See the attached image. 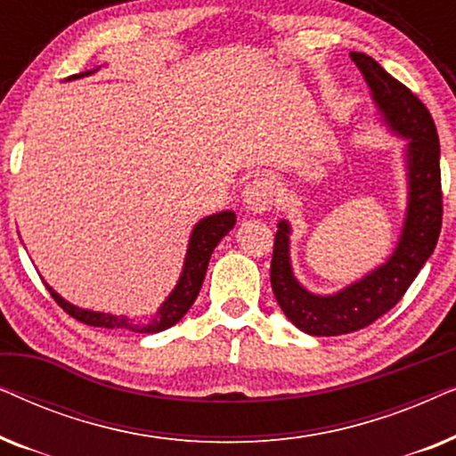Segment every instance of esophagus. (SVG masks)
I'll return each mask as SVG.
<instances>
[{"label": "esophagus", "mask_w": 456, "mask_h": 456, "mask_svg": "<svg viewBox=\"0 0 456 456\" xmlns=\"http://www.w3.org/2000/svg\"><path fill=\"white\" fill-rule=\"evenodd\" d=\"M273 201H276V186H273L270 178H255L242 189V203H245L247 209L255 211V214L270 209Z\"/></svg>", "instance_id": "1"}]
</instances>
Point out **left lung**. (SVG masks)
<instances>
[{
  "mask_svg": "<svg viewBox=\"0 0 456 456\" xmlns=\"http://www.w3.org/2000/svg\"><path fill=\"white\" fill-rule=\"evenodd\" d=\"M376 105L378 120L404 141L407 209L395 251L382 265L332 295L305 289L290 261L289 220L278 222L272 255V290L284 315L309 336H340L370 326L401 301L432 257L442 228L440 142L426 105L370 55L351 52Z\"/></svg>",
  "mask_w": 456,
  "mask_h": 456,
  "instance_id": "1",
  "label": "left lung"
}]
</instances>
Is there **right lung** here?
<instances>
[{
    "label": "right lung",
    "instance_id": "add662e5",
    "mask_svg": "<svg viewBox=\"0 0 456 456\" xmlns=\"http://www.w3.org/2000/svg\"><path fill=\"white\" fill-rule=\"evenodd\" d=\"M99 68H93V70L80 72V74H72L66 80H77L83 77H89V74L97 72ZM236 224V214L234 211H220V214H211L208 217H201L195 226H192V232L189 236V245H186V255H184V264H183V272H180V278L176 286H174L170 295L166 297V301L159 305L155 315L149 322H136L128 315H114V314H105V311H93V309H83L78 305H72L70 301H66L64 297L58 295L52 286L45 284L52 297L55 298V303L60 305L66 314H70L74 320L86 323V326H95V328H118V330H128V332H139V334H155L161 332V330L172 328L174 323H178L183 320L186 311L191 309V305L195 303V298L201 290V284L205 280V272H208L209 265V257L214 253V248L217 247L224 236H226L230 230L234 228Z\"/></svg>",
    "mask_w": 456,
    "mask_h": 456
}]
</instances>
